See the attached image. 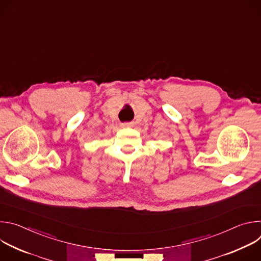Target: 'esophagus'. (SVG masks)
<instances>
[{
    "mask_svg": "<svg viewBox=\"0 0 261 261\" xmlns=\"http://www.w3.org/2000/svg\"><path fill=\"white\" fill-rule=\"evenodd\" d=\"M121 126L124 127V128H126V127H132L133 124H132V123H124V124H122Z\"/></svg>",
    "mask_w": 261,
    "mask_h": 261,
    "instance_id": "esophagus-1",
    "label": "esophagus"
}]
</instances>
